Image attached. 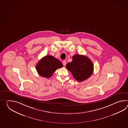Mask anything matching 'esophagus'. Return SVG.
<instances>
[{
    "label": "esophagus",
    "mask_w": 128,
    "mask_h": 128,
    "mask_svg": "<svg viewBox=\"0 0 128 128\" xmlns=\"http://www.w3.org/2000/svg\"><path fill=\"white\" fill-rule=\"evenodd\" d=\"M66 61H65V60L63 61L62 64L64 66H65L66 65Z\"/></svg>",
    "instance_id": "1"
}]
</instances>
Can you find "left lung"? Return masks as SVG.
<instances>
[{"mask_svg": "<svg viewBox=\"0 0 128 128\" xmlns=\"http://www.w3.org/2000/svg\"><path fill=\"white\" fill-rule=\"evenodd\" d=\"M72 62L66 65V68L78 82L87 80L92 74L94 70L93 63L85 56L75 54L72 57Z\"/></svg>", "mask_w": 128, "mask_h": 128, "instance_id": "obj_1", "label": "left lung"}]
</instances>
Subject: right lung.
I'll return each mask as SVG.
<instances>
[{
  "label": "right lung",
  "mask_w": 128,
  "mask_h": 128,
  "mask_svg": "<svg viewBox=\"0 0 128 128\" xmlns=\"http://www.w3.org/2000/svg\"><path fill=\"white\" fill-rule=\"evenodd\" d=\"M63 66L60 60L52 56H46L40 60L36 65L38 73L42 77L49 78L58 68Z\"/></svg>",
  "instance_id": "right-lung-1"
}]
</instances>
